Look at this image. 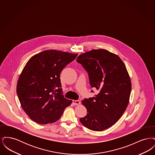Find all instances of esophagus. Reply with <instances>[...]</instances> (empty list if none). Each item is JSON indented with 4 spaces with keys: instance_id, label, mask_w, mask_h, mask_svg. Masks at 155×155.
<instances>
[{
    "instance_id": "esophagus-1",
    "label": "esophagus",
    "mask_w": 155,
    "mask_h": 155,
    "mask_svg": "<svg viewBox=\"0 0 155 155\" xmlns=\"http://www.w3.org/2000/svg\"><path fill=\"white\" fill-rule=\"evenodd\" d=\"M80 101H79V100H77V101H75V100H73V103L75 104V105H78V104H80Z\"/></svg>"
}]
</instances>
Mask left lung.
<instances>
[{"label":"left lung","mask_w":155,"mask_h":155,"mask_svg":"<svg viewBox=\"0 0 155 155\" xmlns=\"http://www.w3.org/2000/svg\"><path fill=\"white\" fill-rule=\"evenodd\" d=\"M77 61L88 73L91 87L99 92L82 101L88 113L80 121L89 130L103 131L114 124L127 109L131 90L129 74L121 59L105 49L84 53Z\"/></svg>","instance_id":"8db88e82"}]
</instances>
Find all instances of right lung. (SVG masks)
Segmentation results:
<instances>
[{"label":"right lung","instance_id":"1","mask_svg":"<svg viewBox=\"0 0 155 155\" xmlns=\"http://www.w3.org/2000/svg\"><path fill=\"white\" fill-rule=\"evenodd\" d=\"M78 54L46 50L32 56L18 78L17 93L24 111L32 120L46 124L58 121L71 100L62 92L60 74Z\"/></svg>","mask_w":155,"mask_h":155}]
</instances>
